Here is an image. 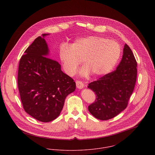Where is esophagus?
<instances>
[{"instance_id":"1","label":"esophagus","mask_w":155,"mask_h":155,"mask_svg":"<svg viewBox=\"0 0 155 155\" xmlns=\"http://www.w3.org/2000/svg\"><path fill=\"white\" fill-rule=\"evenodd\" d=\"M76 87H77L78 88L80 89L84 88V84H83L82 82L79 81H76Z\"/></svg>"}]
</instances>
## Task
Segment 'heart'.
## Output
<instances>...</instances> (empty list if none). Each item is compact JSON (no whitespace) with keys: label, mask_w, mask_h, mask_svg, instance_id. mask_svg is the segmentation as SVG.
<instances>
[{"label":"heart","mask_w":155,"mask_h":155,"mask_svg":"<svg viewBox=\"0 0 155 155\" xmlns=\"http://www.w3.org/2000/svg\"><path fill=\"white\" fill-rule=\"evenodd\" d=\"M121 53L119 44L101 36H90L76 39L70 46L63 45L59 49L60 59L66 73L73 75L81 63L85 66L80 73L95 76L109 73L118 61Z\"/></svg>","instance_id":"b5f03b06"}]
</instances>
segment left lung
<instances>
[{"label":"left lung","instance_id":"left-lung-1","mask_svg":"<svg viewBox=\"0 0 155 155\" xmlns=\"http://www.w3.org/2000/svg\"><path fill=\"white\" fill-rule=\"evenodd\" d=\"M137 66L131 49L125 45L116 69L88 84V88L96 95L94 103L88 106L92 116L100 120H109L126 109L136 82Z\"/></svg>","mask_w":155,"mask_h":155}]
</instances>
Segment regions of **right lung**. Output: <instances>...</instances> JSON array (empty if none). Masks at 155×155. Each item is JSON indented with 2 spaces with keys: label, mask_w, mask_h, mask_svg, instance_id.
<instances>
[{
  "label": "right lung",
  "mask_w": 155,
  "mask_h": 155,
  "mask_svg": "<svg viewBox=\"0 0 155 155\" xmlns=\"http://www.w3.org/2000/svg\"><path fill=\"white\" fill-rule=\"evenodd\" d=\"M39 36L24 52L19 63L18 87L23 108L43 122L55 119L67 96L76 89L73 79L63 73L61 65L49 57L44 38Z\"/></svg>",
  "instance_id": "right-lung-1"
}]
</instances>
